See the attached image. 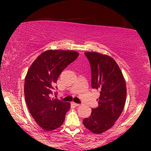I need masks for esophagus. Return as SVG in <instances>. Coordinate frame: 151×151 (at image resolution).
Returning <instances> with one entry per match:
<instances>
[{
	"label": "esophagus",
	"mask_w": 151,
	"mask_h": 151,
	"mask_svg": "<svg viewBox=\"0 0 151 151\" xmlns=\"http://www.w3.org/2000/svg\"><path fill=\"white\" fill-rule=\"evenodd\" d=\"M73 104L75 105V106H80V104H78V103H76V102H73Z\"/></svg>",
	"instance_id": "esophagus-1"
}]
</instances>
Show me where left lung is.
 <instances>
[{
  "label": "left lung",
  "instance_id": "obj_1",
  "mask_svg": "<svg viewBox=\"0 0 151 151\" xmlns=\"http://www.w3.org/2000/svg\"><path fill=\"white\" fill-rule=\"evenodd\" d=\"M91 68V86L100 91L98 106L83 119V124L94 134L111 129L124 108L127 86L124 78L115 60L98 52H85Z\"/></svg>",
  "mask_w": 151,
  "mask_h": 151
}]
</instances>
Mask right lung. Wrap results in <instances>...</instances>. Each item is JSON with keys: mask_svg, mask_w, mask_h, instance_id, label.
<instances>
[{"mask_svg": "<svg viewBox=\"0 0 151 151\" xmlns=\"http://www.w3.org/2000/svg\"><path fill=\"white\" fill-rule=\"evenodd\" d=\"M74 51L49 50L41 53L28 69L24 86L29 111L40 127L47 131L59 128L71 104L51 97L61 72L77 58Z\"/></svg>", "mask_w": 151, "mask_h": 151, "instance_id": "obj_1", "label": "right lung"}]
</instances>
